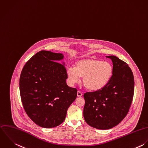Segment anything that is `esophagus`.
<instances>
[{
  "mask_svg": "<svg viewBox=\"0 0 148 148\" xmlns=\"http://www.w3.org/2000/svg\"><path fill=\"white\" fill-rule=\"evenodd\" d=\"M77 95L78 97H82V95H83V93H82L81 91H78L77 92Z\"/></svg>",
  "mask_w": 148,
  "mask_h": 148,
  "instance_id": "34e87169",
  "label": "esophagus"
}]
</instances>
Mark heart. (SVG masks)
<instances>
[{
	"label": "heart",
	"mask_w": 148,
	"mask_h": 148,
	"mask_svg": "<svg viewBox=\"0 0 148 148\" xmlns=\"http://www.w3.org/2000/svg\"><path fill=\"white\" fill-rule=\"evenodd\" d=\"M114 68L111 63L95 58L77 61L75 68H66V75L71 84L77 83L82 77L83 86L91 91H97L106 86L111 79Z\"/></svg>",
	"instance_id": "heart-1"
}]
</instances>
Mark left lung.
<instances>
[{"label": "left lung", "mask_w": 148, "mask_h": 148, "mask_svg": "<svg viewBox=\"0 0 148 148\" xmlns=\"http://www.w3.org/2000/svg\"><path fill=\"white\" fill-rule=\"evenodd\" d=\"M114 72L103 88L84 94V118L92 127L107 130L118 125L127 115L133 98L134 79L128 64L114 56Z\"/></svg>", "instance_id": "left-lung-1"}]
</instances>
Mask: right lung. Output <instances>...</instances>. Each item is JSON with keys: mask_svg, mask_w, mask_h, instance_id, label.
I'll use <instances>...</instances> for the list:
<instances>
[{"mask_svg": "<svg viewBox=\"0 0 148 148\" xmlns=\"http://www.w3.org/2000/svg\"><path fill=\"white\" fill-rule=\"evenodd\" d=\"M61 53L41 50L24 65L19 91L24 110L37 125L51 128L61 124L77 90L67 86L65 65L58 62Z\"/></svg>", "mask_w": 148, "mask_h": 148, "instance_id": "obj_1", "label": "right lung"}]
</instances>
